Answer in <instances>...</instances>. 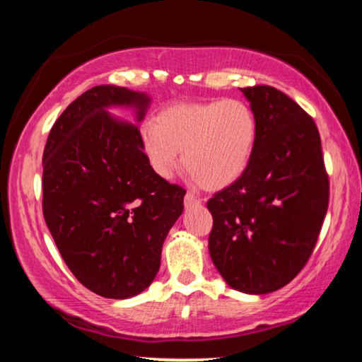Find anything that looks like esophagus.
Masks as SVG:
<instances>
[{"label":"esophagus","mask_w":362,"mask_h":362,"mask_svg":"<svg viewBox=\"0 0 362 362\" xmlns=\"http://www.w3.org/2000/svg\"><path fill=\"white\" fill-rule=\"evenodd\" d=\"M201 204V199L198 196H194L193 193H187L185 194V207H194V206H199Z\"/></svg>","instance_id":"1"}]
</instances>
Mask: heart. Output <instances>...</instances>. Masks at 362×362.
<instances>
[{"label":"heart","mask_w":362,"mask_h":362,"mask_svg":"<svg viewBox=\"0 0 362 362\" xmlns=\"http://www.w3.org/2000/svg\"><path fill=\"white\" fill-rule=\"evenodd\" d=\"M257 118L238 99L174 103L140 129V145L153 173L170 179L182 163L209 192L240 180L252 158Z\"/></svg>","instance_id":"obj_1"}]
</instances>
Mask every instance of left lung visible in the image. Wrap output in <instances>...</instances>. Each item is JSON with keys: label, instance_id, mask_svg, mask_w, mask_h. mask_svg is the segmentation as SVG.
Instances as JSON below:
<instances>
[{"label": "left lung", "instance_id": "obj_1", "mask_svg": "<svg viewBox=\"0 0 362 362\" xmlns=\"http://www.w3.org/2000/svg\"><path fill=\"white\" fill-rule=\"evenodd\" d=\"M257 118L252 158L240 180L207 201L209 254L233 289L262 296L308 262L329 206L321 137L311 116L272 86L241 89Z\"/></svg>", "mask_w": 362, "mask_h": 362}]
</instances>
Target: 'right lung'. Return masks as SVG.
<instances>
[{
  "label": "right lung",
  "mask_w": 362,
  "mask_h": 362,
  "mask_svg": "<svg viewBox=\"0 0 362 362\" xmlns=\"http://www.w3.org/2000/svg\"><path fill=\"white\" fill-rule=\"evenodd\" d=\"M151 99L119 86H95L54 122L42 155V214L66 267L107 298L144 292L161 263L185 189L153 173L139 126L110 108L145 118Z\"/></svg>",
  "instance_id": "obj_1"
}]
</instances>
